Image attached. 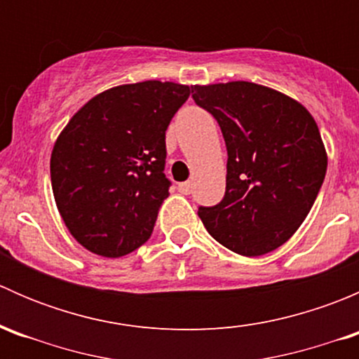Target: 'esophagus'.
Returning <instances> with one entry per match:
<instances>
[{
  "mask_svg": "<svg viewBox=\"0 0 359 359\" xmlns=\"http://www.w3.org/2000/svg\"><path fill=\"white\" fill-rule=\"evenodd\" d=\"M191 191H193V184H191V182H182V184H179V193H182V194H191Z\"/></svg>",
  "mask_w": 359,
  "mask_h": 359,
  "instance_id": "obj_1",
  "label": "esophagus"
}]
</instances>
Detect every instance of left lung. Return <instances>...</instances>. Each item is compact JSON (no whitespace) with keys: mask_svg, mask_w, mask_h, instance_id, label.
Segmentation results:
<instances>
[{"mask_svg":"<svg viewBox=\"0 0 359 359\" xmlns=\"http://www.w3.org/2000/svg\"><path fill=\"white\" fill-rule=\"evenodd\" d=\"M193 99L217 119L227 147L226 194L200 206L203 226L240 255L273 252L299 229L325 180L316 121L300 102L250 81L196 85Z\"/></svg>","mask_w":359,"mask_h":359,"instance_id":"obj_1","label":"left lung"}]
</instances>
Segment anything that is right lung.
Listing matches in <instances>:
<instances>
[{
  "instance_id": "obj_1",
  "label": "right lung",
  "mask_w": 359,
  "mask_h": 359,
  "mask_svg": "<svg viewBox=\"0 0 359 359\" xmlns=\"http://www.w3.org/2000/svg\"><path fill=\"white\" fill-rule=\"evenodd\" d=\"M189 93L156 79L114 86L69 119L50 175L60 217L81 247L116 259L149 240L170 194L165 132Z\"/></svg>"
}]
</instances>
